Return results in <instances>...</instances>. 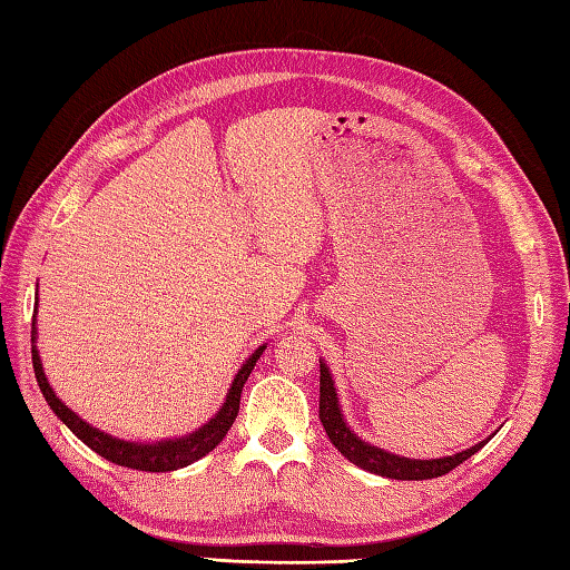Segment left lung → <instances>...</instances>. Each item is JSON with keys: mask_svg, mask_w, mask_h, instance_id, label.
<instances>
[{"mask_svg": "<svg viewBox=\"0 0 570 570\" xmlns=\"http://www.w3.org/2000/svg\"><path fill=\"white\" fill-rule=\"evenodd\" d=\"M318 416L325 433H328L331 443L341 451L350 463H355L362 470H370L374 475L392 478V480H431L441 478L445 472H451L460 463H465L470 455H475L482 445L488 441H480L478 445L468 448V451H460L455 455L445 458H431V460H416V458H404L394 455L390 451H382V448L362 441L355 431L343 419L341 404H337V392L335 382L331 377V370L325 362H321V404H318Z\"/></svg>", "mask_w": 570, "mask_h": 570, "instance_id": "left-lung-1", "label": "left lung"}]
</instances>
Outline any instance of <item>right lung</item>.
I'll return each mask as SVG.
<instances>
[{
    "instance_id": "1",
    "label": "right lung",
    "mask_w": 570,
    "mask_h": 570,
    "mask_svg": "<svg viewBox=\"0 0 570 570\" xmlns=\"http://www.w3.org/2000/svg\"><path fill=\"white\" fill-rule=\"evenodd\" d=\"M39 306V301H36ZM266 345H259L254 353L247 357L245 365H242L235 374L233 386L225 396L223 409L217 414L203 423L198 431H193L188 435H180V439H168V441H156V443H137V441H122L115 439V435L105 433L100 429L90 426L88 421H82L76 411L68 409L56 392L51 390V384L46 380V372L41 365L39 350H36V316H33V328H31V360H33V372H36V382H39V390L43 392L48 406L53 409V414L66 423V426L78 435V439L92 448L95 453L102 455L105 460H110L115 465H125L131 470H144V472H168V470H178L186 468L190 463H196L198 458L208 455L213 448L225 439V433L233 426L239 411V394L242 386H245L249 372L257 365L259 355L264 353Z\"/></svg>"
}]
</instances>
